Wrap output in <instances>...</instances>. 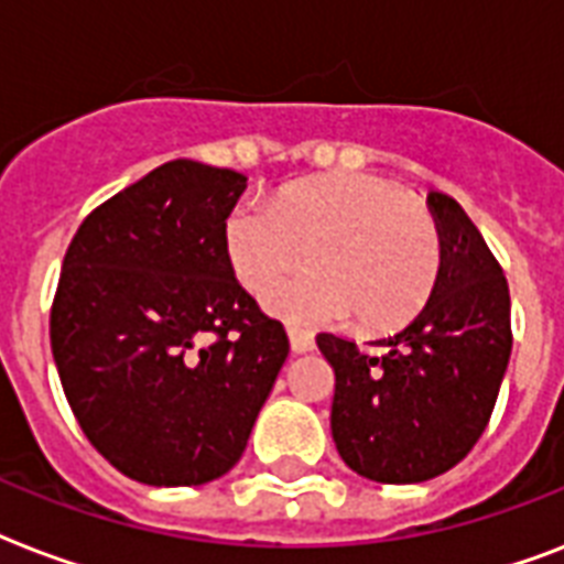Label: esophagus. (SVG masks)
<instances>
[{
    "label": "esophagus",
    "mask_w": 564,
    "mask_h": 564,
    "mask_svg": "<svg viewBox=\"0 0 564 564\" xmlns=\"http://www.w3.org/2000/svg\"><path fill=\"white\" fill-rule=\"evenodd\" d=\"M286 334H290V345L295 354H307L316 348V339L310 330H301V327H286Z\"/></svg>",
    "instance_id": "esophagus-1"
}]
</instances>
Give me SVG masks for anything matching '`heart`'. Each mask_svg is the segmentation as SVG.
I'll use <instances>...</instances> for the list:
<instances>
[{"instance_id":"obj_1","label":"heart","mask_w":564,"mask_h":564,"mask_svg":"<svg viewBox=\"0 0 564 564\" xmlns=\"http://www.w3.org/2000/svg\"><path fill=\"white\" fill-rule=\"evenodd\" d=\"M313 273L265 292V310L290 325H330L357 310L362 327H389L424 307L442 242L427 210L380 175L301 181L272 204L242 202L225 221V254L251 292L297 264Z\"/></svg>"}]
</instances>
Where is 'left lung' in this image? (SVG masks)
Instances as JSON below:
<instances>
[{
  "instance_id": "1",
  "label": "left lung",
  "mask_w": 564,
  "mask_h": 564,
  "mask_svg": "<svg viewBox=\"0 0 564 564\" xmlns=\"http://www.w3.org/2000/svg\"><path fill=\"white\" fill-rule=\"evenodd\" d=\"M427 207L442 263L419 316L380 339V357L343 336H316L336 375V451L360 477L394 486L433 480L471 451L512 354L503 269L456 198L430 189Z\"/></svg>"
}]
</instances>
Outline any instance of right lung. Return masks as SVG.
<instances>
[{"label": "right lung", "mask_w": 564, "mask_h": 564, "mask_svg": "<svg viewBox=\"0 0 564 564\" xmlns=\"http://www.w3.org/2000/svg\"><path fill=\"white\" fill-rule=\"evenodd\" d=\"M242 172L170 161L84 219L52 304V354L90 445L145 486L239 463L290 339L225 254Z\"/></svg>", "instance_id": "add662e5"}]
</instances>
